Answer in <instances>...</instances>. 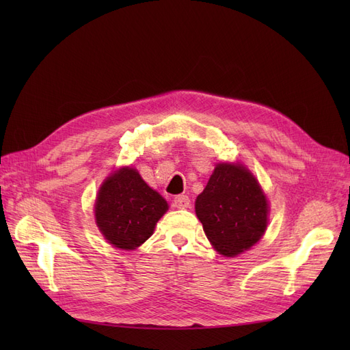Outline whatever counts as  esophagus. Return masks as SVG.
Wrapping results in <instances>:
<instances>
[{
  "instance_id": "obj_1",
  "label": "esophagus",
  "mask_w": 350,
  "mask_h": 350,
  "mask_svg": "<svg viewBox=\"0 0 350 350\" xmlns=\"http://www.w3.org/2000/svg\"><path fill=\"white\" fill-rule=\"evenodd\" d=\"M174 203H175V207L178 208H188L191 206V201H189L188 196H176L174 198Z\"/></svg>"
}]
</instances>
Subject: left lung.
<instances>
[{
	"instance_id": "left-lung-1",
	"label": "left lung",
	"mask_w": 350,
	"mask_h": 350,
	"mask_svg": "<svg viewBox=\"0 0 350 350\" xmlns=\"http://www.w3.org/2000/svg\"><path fill=\"white\" fill-rule=\"evenodd\" d=\"M196 213L211 245L232 257L262 237L269 206L257 179L247 167L219 163L196 200Z\"/></svg>"
}]
</instances>
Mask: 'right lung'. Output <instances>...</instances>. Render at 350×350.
<instances>
[{"mask_svg":"<svg viewBox=\"0 0 350 350\" xmlns=\"http://www.w3.org/2000/svg\"><path fill=\"white\" fill-rule=\"evenodd\" d=\"M166 210L165 198L147 185L135 169L122 167L100 187L94 216L109 243L134 250L152 237Z\"/></svg>","mask_w":350,"mask_h":350,"instance_id":"obj_1","label":"right lung"}]
</instances>
